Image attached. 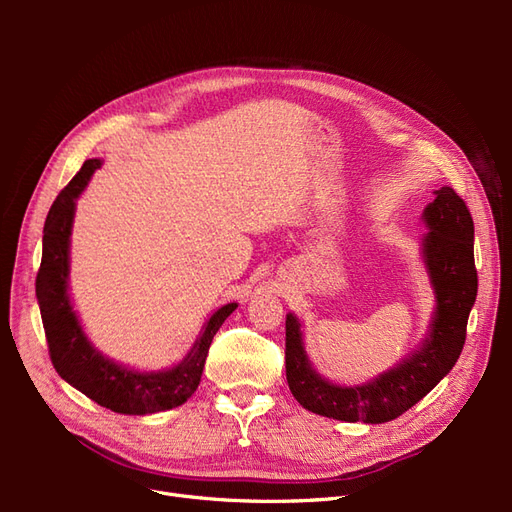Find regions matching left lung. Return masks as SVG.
Listing matches in <instances>:
<instances>
[{"instance_id":"left-lung-1","label":"left lung","mask_w":512,"mask_h":512,"mask_svg":"<svg viewBox=\"0 0 512 512\" xmlns=\"http://www.w3.org/2000/svg\"><path fill=\"white\" fill-rule=\"evenodd\" d=\"M423 220L429 228L423 256L436 290V316L421 350L363 386H337L320 378L307 361L301 324L286 316V380L294 399L320 416L346 423H386L418 404L459 359L466 344L470 309L476 301L474 222L453 188L433 192Z\"/></svg>"}]
</instances>
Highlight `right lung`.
I'll list each match as a JSON object with an SVG mask.
<instances>
[{
    "instance_id": "obj_1",
    "label": "right lung",
    "mask_w": 512,
    "mask_h": 512,
    "mask_svg": "<svg viewBox=\"0 0 512 512\" xmlns=\"http://www.w3.org/2000/svg\"><path fill=\"white\" fill-rule=\"evenodd\" d=\"M100 160H87L59 192L44 222L42 262L36 277V297L44 324L49 356L57 374L102 408L119 414H153L177 408L198 389L213 335L235 312L237 303L222 305L207 320L203 333L185 359L168 371L141 374L121 367L94 350L85 337L68 297V247L76 198L85 190Z\"/></svg>"
}]
</instances>
